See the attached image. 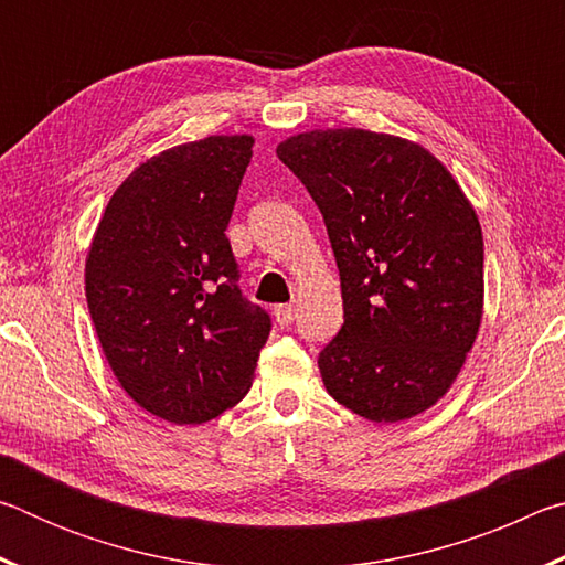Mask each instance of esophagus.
I'll use <instances>...</instances> for the list:
<instances>
[{
    "mask_svg": "<svg viewBox=\"0 0 565 565\" xmlns=\"http://www.w3.org/2000/svg\"><path fill=\"white\" fill-rule=\"evenodd\" d=\"M274 317H276V323H279L281 329H284V327H291L294 319H296V309H294L291 303L276 306V309H274Z\"/></svg>",
    "mask_w": 565,
    "mask_h": 565,
    "instance_id": "obj_1",
    "label": "esophagus"
}]
</instances>
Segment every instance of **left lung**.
Instances as JSON below:
<instances>
[{
	"instance_id": "left-lung-1",
	"label": "left lung",
	"mask_w": 565,
	"mask_h": 565,
	"mask_svg": "<svg viewBox=\"0 0 565 565\" xmlns=\"http://www.w3.org/2000/svg\"><path fill=\"white\" fill-rule=\"evenodd\" d=\"M337 256L343 327L319 353L329 394L376 424L431 408L483 317V236L461 186L414 141L313 129L276 147Z\"/></svg>"
}]
</instances>
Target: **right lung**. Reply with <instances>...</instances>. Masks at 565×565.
Returning a JSON list of instances; mask_svg holds the SVG:
<instances>
[{
  "label": "right lung",
  "instance_id": "add662e5",
  "mask_svg": "<svg viewBox=\"0 0 565 565\" xmlns=\"http://www.w3.org/2000/svg\"><path fill=\"white\" fill-rule=\"evenodd\" d=\"M254 137H206L147 159L94 232L87 303L104 356L137 404L204 424L252 388L271 319L238 289L226 238Z\"/></svg>",
  "mask_w": 565,
  "mask_h": 565
}]
</instances>
